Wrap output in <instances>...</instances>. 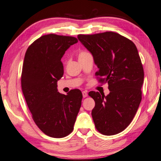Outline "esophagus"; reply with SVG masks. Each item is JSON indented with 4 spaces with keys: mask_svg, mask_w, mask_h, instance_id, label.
<instances>
[{
    "mask_svg": "<svg viewBox=\"0 0 161 161\" xmlns=\"http://www.w3.org/2000/svg\"><path fill=\"white\" fill-rule=\"evenodd\" d=\"M82 96L84 98H86L87 96H88V94H87V92L86 91H84V92H82Z\"/></svg>",
    "mask_w": 161,
    "mask_h": 161,
    "instance_id": "34e87169",
    "label": "esophagus"
}]
</instances>
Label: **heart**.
Returning a JSON list of instances; mask_svg holds the SVG:
<instances>
[{"mask_svg": "<svg viewBox=\"0 0 161 161\" xmlns=\"http://www.w3.org/2000/svg\"><path fill=\"white\" fill-rule=\"evenodd\" d=\"M88 54H89L88 52H86V51H81V52L80 53V54H79V58H81V57H83V56H85V55H88Z\"/></svg>", "mask_w": 161, "mask_h": 161, "instance_id": "heart-1", "label": "heart"}]
</instances>
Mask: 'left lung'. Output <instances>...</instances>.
Returning a JSON list of instances; mask_svg holds the SVG:
<instances>
[{
    "instance_id": "1",
    "label": "left lung",
    "mask_w": 161,
    "mask_h": 161,
    "mask_svg": "<svg viewBox=\"0 0 161 161\" xmlns=\"http://www.w3.org/2000/svg\"><path fill=\"white\" fill-rule=\"evenodd\" d=\"M77 38L93 55L100 81L108 84L106 96L89 93L95 101L92 115L96 128L104 135L118 134L131 123L142 101L144 73L138 51L131 41L113 31Z\"/></svg>"
}]
</instances>
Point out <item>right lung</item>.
Here are the masks:
<instances>
[{"label": "right lung", "mask_w": 161, "mask_h": 161, "mask_svg": "<svg viewBox=\"0 0 161 161\" xmlns=\"http://www.w3.org/2000/svg\"><path fill=\"white\" fill-rule=\"evenodd\" d=\"M77 42L72 36L47 34L31 43L25 53L21 79L23 94L35 123L53 138L72 132L81 105L80 90H71L65 95L57 88V81L64 73L61 58Z\"/></svg>", "instance_id": "right-lung-1"}]
</instances>
